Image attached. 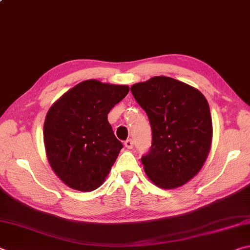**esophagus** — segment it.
Instances as JSON below:
<instances>
[{
	"label": "esophagus",
	"instance_id": "obj_1",
	"mask_svg": "<svg viewBox=\"0 0 250 250\" xmlns=\"http://www.w3.org/2000/svg\"><path fill=\"white\" fill-rule=\"evenodd\" d=\"M133 145H134V143H133L132 139H128V140L125 141V146L126 147V149H132Z\"/></svg>",
	"mask_w": 250,
	"mask_h": 250
}]
</instances>
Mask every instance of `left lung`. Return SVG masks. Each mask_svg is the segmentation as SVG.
<instances>
[{"label": "left lung", "mask_w": 250, "mask_h": 250, "mask_svg": "<svg viewBox=\"0 0 250 250\" xmlns=\"http://www.w3.org/2000/svg\"><path fill=\"white\" fill-rule=\"evenodd\" d=\"M149 118L150 151L141 158L145 172L161 188H175L193 179L209 153L213 125L200 90L166 76L131 86Z\"/></svg>", "instance_id": "left-lung-1"}]
</instances>
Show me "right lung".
<instances>
[{
  "label": "right lung",
  "mask_w": 250,
  "mask_h": 250,
  "mask_svg": "<svg viewBox=\"0 0 250 250\" xmlns=\"http://www.w3.org/2000/svg\"><path fill=\"white\" fill-rule=\"evenodd\" d=\"M129 87L90 79L76 84L48 110L44 124L47 160L69 188L91 192L104 183L122 149L108 113Z\"/></svg>",
  "instance_id": "1"
}]
</instances>
